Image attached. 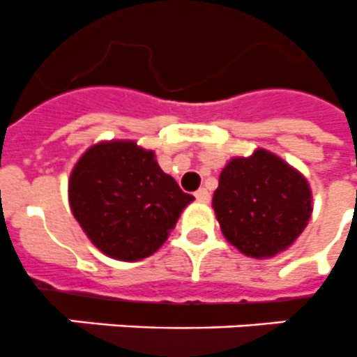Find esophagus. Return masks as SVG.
I'll return each mask as SVG.
<instances>
[{
	"instance_id": "obj_1",
	"label": "esophagus",
	"mask_w": 357,
	"mask_h": 357,
	"mask_svg": "<svg viewBox=\"0 0 357 357\" xmlns=\"http://www.w3.org/2000/svg\"><path fill=\"white\" fill-rule=\"evenodd\" d=\"M194 196H196V199H198V202H202V204H207L208 199H211V192H208L207 188H199V190H196V192H194Z\"/></svg>"
}]
</instances>
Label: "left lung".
Segmentation results:
<instances>
[{"mask_svg":"<svg viewBox=\"0 0 357 357\" xmlns=\"http://www.w3.org/2000/svg\"><path fill=\"white\" fill-rule=\"evenodd\" d=\"M213 208L227 242L253 259H271L299 238L312 216L303 174L268 152L233 158L220 174Z\"/></svg>","mask_w":357,"mask_h":357,"instance_id":"1","label":"left lung"}]
</instances>
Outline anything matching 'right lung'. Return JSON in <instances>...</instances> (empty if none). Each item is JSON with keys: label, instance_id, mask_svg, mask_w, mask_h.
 <instances>
[{"label": "right lung", "instance_id": "obj_1", "mask_svg": "<svg viewBox=\"0 0 357 357\" xmlns=\"http://www.w3.org/2000/svg\"><path fill=\"white\" fill-rule=\"evenodd\" d=\"M192 199L152 150L133 141L93 144L69 178V205L84 233L104 255L126 262L155 253Z\"/></svg>", "mask_w": 357, "mask_h": 357}]
</instances>
